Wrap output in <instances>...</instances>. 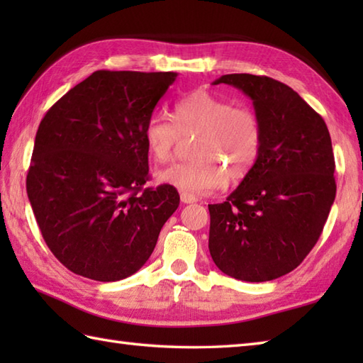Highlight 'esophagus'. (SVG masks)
I'll return each mask as SVG.
<instances>
[{
    "label": "esophagus",
    "instance_id": "1",
    "mask_svg": "<svg viewBox=\"0 0 363 363\" xmlns=\"http://www.w3.org/2000/svg\"><path fill=\"white\" fill-rule=\"evenodd\" d=\"M181 201H182L184 204H194V203L198 201V198H196L195 195L186 194V191H182V194H181Z\"/></svg>",
    "mask_w": 363,
    "mask_h": 363
}]
</instances>
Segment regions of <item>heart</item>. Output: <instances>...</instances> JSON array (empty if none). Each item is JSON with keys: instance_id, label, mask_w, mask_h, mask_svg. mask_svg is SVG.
Listing matches in <instances>:
<instances>
[{"instance_id": "obj_1", "label": "heart", "mask_w": 363, "mask_h": 363, "mask_svg": "<svg viewBox=\"0 0 363 363\" xmlns=\"http://www.w3.org/2000/svg\"><path fill=\"white\" fill-rule=\"evenodd\" d=\"M174 123L160 115L146 121L143 138L151 157L164 164L182 137L196 135L191 162L174 164L157 179L191 195H203L251 172L260 154L262 126L256 113L207 90H195L174 104Z\"/></svg>"}]
</instances>
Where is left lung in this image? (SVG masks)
<instances>
[{"instance_id": "8db88e82", "label": "left lung", "mask_w": 363, "mask_h": 363, "mask_svg": "<svg viewBox=\"0 0 363 363\" xmlns=\"http://www.w3.org/2000/svg\"><path fill=\"white\" fill-rule=\"evenodd\" d=\"M242 90L260 120L251 172L225 203L209 204V251L223 273L246 282L277 279L318 242L335 199V160L325 120L285 84L248 73L213 82Z\"/></svg>"}]
</instances>
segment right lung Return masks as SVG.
Returning <instances> with one entry per match:
<instances>
[{
	"instance_id": "obj_1",
	"label": "right lung",
	"mask_w": 363,
	"mask_h": 363,
	"mask_svg": "<svg viewBox=\"0 0 363 363\" xmlns=\"http://www.w3.org/2000/svg\"><path fill=\"white\" fill-rule=\"evenodd\" d=\"M177 73L98 70L46 112L26 177L43 240L70 272L113 282L150 259L179 194L150 179L143 129Z\"/></svg>"
}]
</instances>
